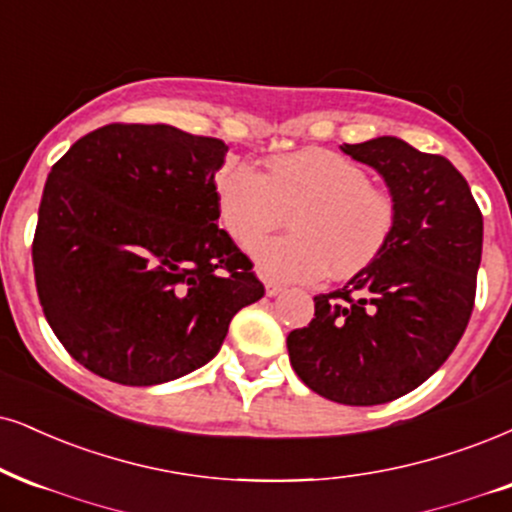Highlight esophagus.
<instances>
[{"mask_svg":"<svg viewBox=\"0 0 512 512\" xmlns=\"http://www.w3.org/2000/svg\"><path fill=\"white\" fill-rule=\"evenodd\" d=\"M282 292H285V287H282V285H277V282H273V280L266 282V294L268 296H277V294H282Z\"/></svg>","mask_w":512,"mask_h":512,"instance_id":"1","label":"esophagus"}]
</instances>
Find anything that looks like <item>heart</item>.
Returning <instances> with one entry per match:
<instances>
[{"label": "heart", "instance_id": "1", "mask_svg": "<svg viewBox=\"0 0 512 512\" xmlns=\"http://www.w3.org/2000/svg\"><path fill=\"white\" fill-rule=\"evenodd\" d=\"M220 223L242 249H254L292 213V235L256 251L261 273L280 282H308L361 273L387 249L399 204L372 185L361 163L325 149L277 156L268 173L237 163L216 182Z\"/></svg>", "mask_w": 512, "mask_h": 512}]
</instances>
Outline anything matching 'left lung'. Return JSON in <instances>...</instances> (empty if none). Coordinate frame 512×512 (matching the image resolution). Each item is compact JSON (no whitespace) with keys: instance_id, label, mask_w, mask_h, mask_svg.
Returning a JSON list of instances; mask_svg holds the SVG:
<instances>
[{"instance_id":"left-lung-1","label":"left lung","mask_w":512,"mask_h":512,"mask_svg":"<svg viewBox=\"0 0 512 512\" xmlns=\"http://www.w3.org/2000/svg\"><path fill=\"white\" fill-rule=\"evenodd\" d=\"M382 175L399 223L382 256L349 285L313 296L315 315L287 337L308 389L344 406H377L432 377L475 308L482 211L449 159L396 137L339 147Z\"/></svg>"}]
</instances>
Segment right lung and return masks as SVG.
I'll list each match as a JSON object with an SVG mask.
<instances>
[{"mask_svg":"<svg viewBox=\"0 0 512 512\" xmlns=\"http://www.w3.org/2000/svg\"><path fill=\"white\" fill-rule=\"evenodd\" d=\"M225 151L173 125L111 123L52 166L33 237L37 296L63 349L94 375L128 387L178 380L266 294L216 225Z\"/></svg>","mask_w":512,"mask_h":512,"instance_id":"obj_1","label":"right lung"}]
</instances>
